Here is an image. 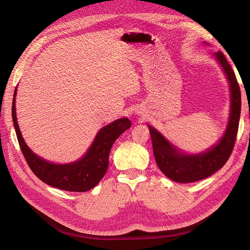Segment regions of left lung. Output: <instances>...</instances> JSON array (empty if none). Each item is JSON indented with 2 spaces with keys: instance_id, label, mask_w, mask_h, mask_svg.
Instances as JSON below:
<instances>
[{
  "instance_id": "1",
  "label": "left lung",
  "mask_w": 250,
  "mask_h": 250,
  "mask_svg": "<svg viewBox=\"0 0 250 250\" xmlns=\"http://www.w3.org/2000/svg\"><path fill=\"white\" fill-rule=\"evenodd\" d=\"M203 43L206 46L208 44L207 42ZM213 55L228 79L230 101L228 125L215 145L198 153H188L174 145L161 131L148 124L157 167L166 176L176 183H194L213 175L228 162L236 142L241 115L240 87L236 75L223 53L218 51Z\"/></svg>"
}]
</instances>
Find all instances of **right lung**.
<instances>
[{
    "instance_id": "add662e5",
    "label": "right lung",
    "mask_w": 250,
    "mask_h": 250,
    "mask_svg": "<svg viewBox=\"0 0 250 250\" xmlns=\"http://www.w3.org/2000/svg\"><path fill=\"white\" fill-rule=\"evenodd\" d=\"M17 94L18 86L14 90L12 100V120L21 150L30 169L44 184L60 190L86 192L95 188L107 171L109 152L113 143L130 128V120L123 117L103 126L96 134L86 152L77 161L66 164L52 163L35 154L22 138L17 119Z\"/></svg>"
}]
</instances>
